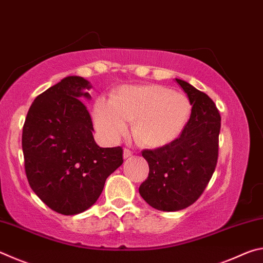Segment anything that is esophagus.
I'll list each match as a JSON object with an SVG mask.
<instances>
[{
	"label": "esophagus",
	"instance_id": "obj_1",
	"mask_svg": "<svg viewBox=\"0 0 263 263\" xmlns=\"http://www.w3.org/2000/svg\"><path fill=\"white\" fill-rule=\"evenodd\" d=\"M132 155V152L130 149H127V148H124V151H123V157H124V159H127V158H130Z\"/></svg>",
	"mask_w": 263,
	"mask_h": 263
}]
</instances>
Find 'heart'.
<instances>
[{
    "label": "heart",
    "instance_id": "heart-1",
    "mask_svg": "<svg viewBox=\"0 0 263 263\" xmlns=\"http://www.w3.org/2000/svg\"><path fill=\"white\" fill-rule=\"evenodd\" d=\"M92 112L97 130L105 139L119 140L126 133L128 122L135 121V133L142 144L160 147L184 130L191 103L186 95L160 84L124 86L111 101L99 97Z\"/></svg>",
    "mask_w": 263,
    "mask_h": 263
}]
</instances>
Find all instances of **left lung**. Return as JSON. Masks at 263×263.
Instances as JSON below:
<instances>
[{
    "label": "left lung",
    "instance_id": "obj_1",
    "mask_svg": "<svg viewBox=\"0 0 263 263\" xmlns=\"http://www.w3.org/2000/svg\"><path fill=\"white\" fill-rule=\"evenodd\" d=\"M175 81L193 105L189 122L171 144L142 151L149 174L140 184L139 194L161 211H179L197 201L215 172L218 158L220 115L216 104L186 81Z\"/></svg>",
    "mask_w": 263,
    "mask_h": 263
}]
</instances>
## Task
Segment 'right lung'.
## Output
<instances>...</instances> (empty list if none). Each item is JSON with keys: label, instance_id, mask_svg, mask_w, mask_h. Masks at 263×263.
I'll return each mask as SVG.
<instances>
[{"label": "right lung", "instance_id": "add662e5", "mask_svg": "<svg viewBox=\"0 0 263 263\" xmlns=\"http://www.w3.org/2000/svg\"><path fill=\"white\" fill-rule=\"evenodd\" d=\"M91 84L77 75L35 97L22 147L31 189L46 205L72 216L94 205L108 176L123 163L122 147H100L84 101Z\"/></svg>", "mask_w": 263, "mask_h": 263}]
</instances>
